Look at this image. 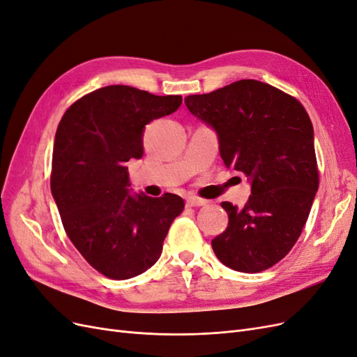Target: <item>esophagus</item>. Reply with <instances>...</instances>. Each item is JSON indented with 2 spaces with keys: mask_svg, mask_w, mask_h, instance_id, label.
<instances>
[{
  "mask_svg": "<svg viewBox=\"0 0 357 357\" xmlns=\"http://www.w3.org/2000/svg\"><path fill=\"white\" fill-rule=\"evenodd\" d=\"M208 201H205L202 198H197V197H192L186 201V205L188 207H202V205H207Z\"/></svg>",
  "mask_w": 357,
  "mask_h": 357,
  "instance_id": "34e87169",
  "label": "esophagus"
}]
</instances>
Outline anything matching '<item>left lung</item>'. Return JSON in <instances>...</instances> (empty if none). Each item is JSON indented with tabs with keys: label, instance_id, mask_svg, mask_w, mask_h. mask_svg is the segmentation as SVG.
Returning <instances> with one entry per match:
<instances>
[{
	"label": "left lung",
	"instance_id": "8db88e82",
	"mask_svg": "<svg viewBox=\"0 0 357 357\" xmlns=\"http://www.w3.org/2000/svg\"><path fill=\"white\" fill-rule=\"evenodd\" d=\"M185 102L215 129L225 165L252 183L241 210L222 202L229 222L213 250L235 271H265L298 241L319 189L310 116L295 96L252 79Z\"/></svg>",
	"mask_w": 357,
	"mask_h": 357
}]
</instances>
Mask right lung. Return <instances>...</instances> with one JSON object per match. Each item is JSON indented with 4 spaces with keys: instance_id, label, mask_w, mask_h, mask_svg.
Masks as SVG:
<instances>
[{
    "instance_id": "1",
    "label": "right lung",
    "mask_w": 357,
    "mask_h": 357,
    "mask_svg": "<svg viewBox=\"0 0 357 357\" xmlns=\"http://www.w3.org/2000/svg\"><path fill=\"white\" fill-rule=\"evenodd\" d=\"M180 104V95L113 84L73 102L58 125L52 195L68 238L105 277L132 278L155 265L172 220L185 208L174 193L129 195L125 167L143 156L146 125Z\"/></svg>"
}]
</instances>
